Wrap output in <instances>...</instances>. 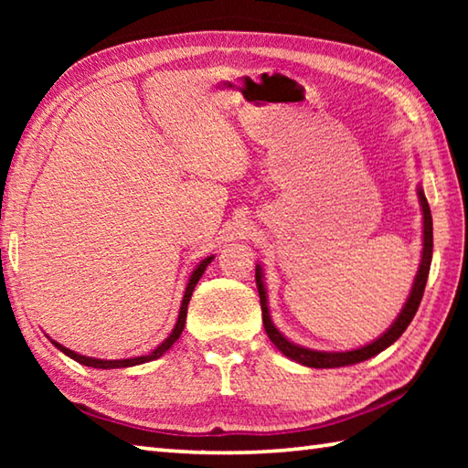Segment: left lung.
<instances>
[{
  "mask_svg": "<svg viewBox=\"0 0 468 468\" xmlns=\"http://www.w3.org/2000/svg\"><path fill=\"white\" fill-rule=\"evenodd\" d=\"M419 194V202H421L423 208V256H421V264H419V272L415 276L413 289H410V295L407 299L405 307L399 314V318L392 324L390 328L386 330V335L374 340L371 345H366L361 348H355V351H345V353H326V351H312V348H303L299 345H292L291 340L284 338L279 330L274 328V324L271 320V314H268V305H266V291H264V281H262V268L256 266V284H258V292H260V305H262V322L266 328L268 338L272 340L274 346L292 361L301 363V366L307 367H345V366H353V363H361L374 355L382 353L384 348L390 346L394 340H399L402 332L407 330L410 320L415 318V314L419 310V303H421L423 291H425V282H427V274H430V266H431V253H433V223H431V210L430 204H427V197L423 194V189H417Z\"/></svg>",
  "mask_w": 468,
  "mask_h": 468,
  "instance_id": "8db88e82",
  "label": "left lung"
}]
</instances>
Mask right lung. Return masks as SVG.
<instances>
[{
	"mask_svg": "<svg viewBox=\"0 0 468 468\" xmlns=\"http://www.w3.org/2000/svg\"><path fill=\"white\" fill-rule=\"evenodd\" d=\"M212 260H215V256H208L206 260H202L200 264H197L196 271L192 272V276H189V282L186 287V295H184V301H181V307H179V318H177V324L176 328H173V332L169 335V338L165 340L163 345H158L153 353L148 355H142V357H132V359H115V361H105V359H94V357H84V355H78L74 351H69V348H66L59 343H55V340H51V343L59 348L61 353H66L68 357H72L74 361L82 363V366H89V367H97V369H115V367H132V366H140V363H146V361H153V359H158L165 351H169L171 345L176 343V340L181 336V332H184V326H186V318H187V303L189 299H192V292L196 289L197 281H200V276L204 274L206 266H208Z\"/></svg>",
	"mask_w": 468,
	"mask_h": 468,
	"instance_id": "right-lung-1",
	"label": "right lung"
}]
</instances>
